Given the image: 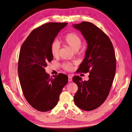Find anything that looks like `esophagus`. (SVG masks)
Returning <instances> with one entry per match:
<instances>
[{
	"label": "esophagus",
	"mask_w": 132,
	"mask_h": 132,
	"mask_svg": "<svg viewBox=\"0 0 132 132\" xmlns=\"http://www.w3.org/2000/svg\"><path fill=\"white\" fill-rule=\"evenodd\" d=\"M68 81L70 82L72 81V78H71L70 75H68Z\"/></svg>",
	"instance_id": "1"
}]
</instances>
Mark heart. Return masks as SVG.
<instances>
[{"label":"heart","mask_w":132,"mask_h":132,"mask_svg":"<svg viewBox=\"0 0 132 132\" xmlns=\"http://www.w3.org/2000/svg\"><path fill=\"white\" fill-rule=\"evenodd\" d=\"M62 42L65 45L69 46L74 51H78L81 49L83 51V48H81V38L75 32H70L67 34L62 39ZM60 50V45L58 42L54 41L51 46V53L54 57L58 55ZM73 64L71 63H64L62 67L64 69L68 71L71 70L73 68Z\"/></svg>","instance_id":"b5f03b06"}]
</instances>
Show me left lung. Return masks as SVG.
<instances>
[{"mask_svg":"<svg viewBox=\"0 0 132 132\" xmlns=\"http://www.w3.org/2000/svg\"><path fill=\"white\" fill-rule=\"evenodd\" d=\"M73 26L81 32L87 43L85 58L77 71L89 73L87 81L77 75L73 78L78 87L74 101L80 109L92 111L100 106L109 95L116 70L114 50L109 37L93 23L83 21Z\"/></svg>","mask_w":132,"mask_h":132,"instance_id":"obj_1","label":"left lung"}]
</instances>
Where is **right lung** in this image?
Here are the masks:
<instances>
[{
    "label": "right lung",
    "mask_w": 132,
    "mask_h": 132,
    "mask_svg": "<svg viewBox=\"0 0 132 132\" xmlns=\"http://www.w3.org/2000/svg\"><path fill=\"white\" fill-rule=\"evenodd\" d=\"M67 23L50 22L34 30L21 46L18 61V74L23 95L29 104L41 112L57 105L59 95L68 81L60 73L51 78L45 67L53 58L51 46L59 32Z\"/></svg>",
    "instance_id": "add662e5"
}]
</instances>
